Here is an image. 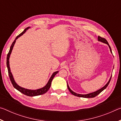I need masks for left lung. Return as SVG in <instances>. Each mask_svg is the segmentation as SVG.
<instances>
[{"mask_svg": "<svg viewBox=\"0 0 121 121\" xmlns=\"http://www.w3.org/2000/svg\"><path fill=\"white\" fill-rule=\"evenodd\" d=\"M98 40L100 41V42H103V43H106V44H107V45H108V46H109V47L110 52H111L112 53L111 48H110V46H109V44H108V42H107V40H106L105 38H103V37H100V36H98ZM111 78H112V77H110L109 81H108V82L107 84H106V85L104 86L103 87H102V88H101V89H100V90H98L97 91L95 92H93V93H89V94H87V95H79V94H77V93H76L74 92H73V91H72V90H71L70 88H69L68 85H67V86H68V90H69V91H70V92L71 94H72V95H75V96H77V97H82V98H94V97H96V96H97V95H99V93H101V92H102V91H103V90H105V89H106V88L107 87V86L108 85V84H109V82H110V79H111Z\"/></svg>", "mask_w": 121, "mask_h": 121, "instance_id": "8db88e82", "label": "left lung"}]
</instances>
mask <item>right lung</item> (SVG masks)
Here are the masks:
<instances>
[{"mask_svg":"<svg viewBox=\"0 0 121 121\" xmlns=\"http://www.w3.org/2000/svg\"><path fill=\"white\" fill-rule=\"evenodd\" d=\"M29 28V27H27L25 29H24V31L22 32H21V34H19V35L16 37L15 39L14 40L13 43H12V44L11 45V48H10V50L9 51V53H8V54L7 56V63H7L8 72H9V75L10 80H11V83L12 84V85H13V86H14V87L15 88V89L16 90H17L18 91H19L20 92H21L23 94H24V95H27V96H30V97H34V96H37V95H43V94L45 93L46 92L48 91V90H49V89H50V87H51V82H52L53 78H54V77L55 76V75H56V73H58V71H56V72H54V73H53L52 76H51V78H50V80L48 81V84H47L44 87L41 88V89L36 90H30L24 89V88H23V87H21L19 86L15 83V82L14 81L13 77L12 75V73L11 72V70H10V68H9V59L10 54H11V53L12 52V49H13V48L14 45V44H15V43L16 42V40L17 39L19 38V37H20L21 35H23L24 33V32L26 31V30H27Z\"/></svg>","mask_w":121,"mask_h":121,"instance_id":"1","label":"right lung"}]
</instances>
